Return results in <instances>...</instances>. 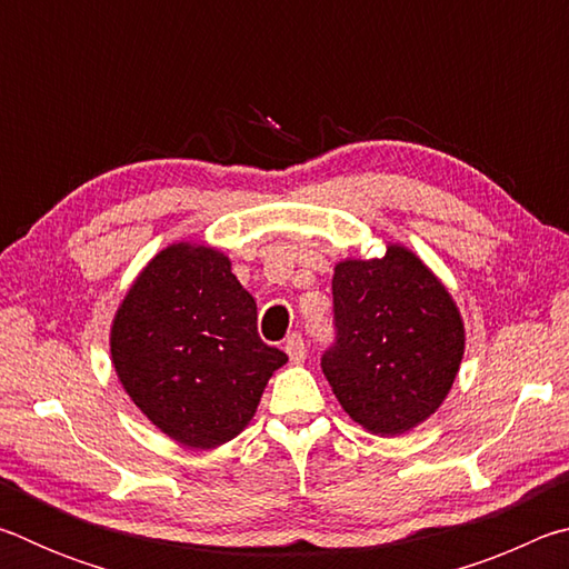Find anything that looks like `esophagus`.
<instances>
[{"label":"esophagus","instance_id":"obj_1","mask_svg":"<svg viewBox=\"0 0 569 569\" xmlns=\"http://www.w3.org/2000/svg\"><path fill=\"white\" fill-rule=\"evenodd\" d=\"M283 349H286L288 356H291V361H296V363H301L306 359V341H303L301 333L288 336Z\"/></svg>","mask_w":569,"mask_h":569}]
</instances>
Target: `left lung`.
I'll return each mask as SVG.
<instances>
[{
    "instance_id": "left-lung-1",
    "label": "left lung",
    "mask_w": 569,
    "mask_h": 569,
    "mask_svg": "<svg viewBox=\"0 0 569 569\" xmlns=\"http://www.w3.org/2000/svg\"><path fill=\"white\" fill-rule=\"evenodd\" d=\"M331 291L336 339L321 369L336 399L371 435H403L455 383L465 353L455 301L401 246L373 261L339 263Z\"/></svg>"
}]
</instances>
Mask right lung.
Returning a JSON list of instances; mask_svg holds the SVG:
<instances>
[{"label":"right lung","instance_id":"obj_1","mask_svg":"<svg viewBox=\"0 0 569 569\" xmlns=\"http://www.w3.org/2000/svg\"><path fill=\"white\" fill-rule=\"evenodd\" d=\"M110 351L124 391L180 445L210 449L243 431L288 361L258 336L256 301L213 248L176 243L124 296Z\"/></svg>","mask_w":569,"mask_h":569}]
</instances>
